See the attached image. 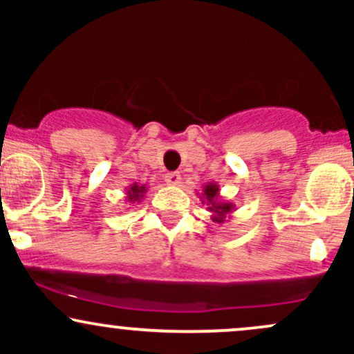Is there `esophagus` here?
<instances>
[{
	"label": "esophagus",
	"mask_w": 354,
	"mask_h": 354,
	"mask_svg": "<svg viewBox=\"0 0 354 354\" xmlns=\"http://www.w3.org/2000/svg\"><path fill=\"white\" fill-rule=\"evenodd\" d=\"M165 181L168 183V185H171V186H180V183H181V174L178 173V171H174V173H168L165 176Z\"/></svg>",
	"instance_id": "34e87169"
}]
</instances>
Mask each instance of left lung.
Returning <instances> with one entry per match:
<instances>
[{
  "label": "left lung",
  "mask_w": 354,
  "mask_h": 354,
  "mask_svg": "<svg viewBox=\"0 0 354 354\" xmlns=\"http://www.w3.org/2000/svg\"><path fill=\"white\" fill-rule=\"evenodd\" d=\"M200 198L203 200V205L206 203V206H208L211 219H213L214 223H221L223 225V223L228 218H231V214L236 211L233 203L221 200L218 183H208V185L203 186V196Z\"/></svg>",
  "instance_id": "left-lung-1"
}]
</instances>
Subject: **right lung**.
Masks as SVG:
<instances>
[{"label": "right lung", "mask_w": 354, "mask_h": 354, "mask_svg": "<svg viewBox=\"0 0 354 354\" xmlns=\"http://www.w3.org/2000/svg\"><path fill=\"white\" fill-rule=\"evenodd\" d=\"M146 193H148V186L133 183V185H129V188H126V200L129 203H140Z\"/></svg>", "instance_id": "add662e5"}]
</instances>
